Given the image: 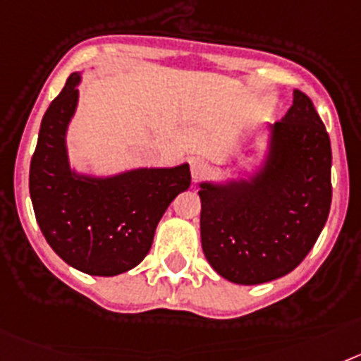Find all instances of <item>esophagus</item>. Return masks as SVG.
I'll return each mask as SVG.
<instances>
[{"instance_id":"obj_1","label":"esophagus","mask_w":361,"mask_h":361,"mask_svg":"<svg viewBox=\"0 0 361 361\" xmlns=\"http://www.w3.org/2000/svg\"><path fill=\"white\" fill-rule=\"evenodd\" d=\"M207 171V165L203 159L200 158H194L192 161H190V174H192L194 180H198V178H202L203 174H205Z\"/></svg>"}]
</instances>
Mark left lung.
<instances>
[{
	"instance_id": "obj_1",
	"label": "left lung",
	"mask_w": 361,
	"mask_h": 361,
	"mask_svg": "<svg viewBox=\"0 0 361 361\" xmlns=\"http://www.w3.org/2000/svg\"><path fill=\"white\" fill-rule=\"evenodd\" d=\"M331 140L311 98L272 127L267 169L252 181L203 183L202 247L225 280L258 285L289 274L314 247L331 211Z\"/></svg>"
}]
</instances>
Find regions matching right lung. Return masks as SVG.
Returning <instances> with one entry per match:
<instances>
[{
	"mask_svg": "<svg viewBox=\"0 0 361 361\" xmlns=\"http://www.w3.org/2000/svg\"><path fill=\"white\" fill-rule=\"evenodd\" d=\"M80 74H71L42 120L30 159L29 189L37 225L59 258L92 276L136 267L150 250L163 212L189 189V165L137 169L94 180L72 174L65 133L78 103Z\"/></svg>",
	"mask_w": 361,
	"mask_h": 361,
	"instance_id": "right-lung-1",
	"label": "right lung"
}]
</instances>
